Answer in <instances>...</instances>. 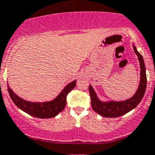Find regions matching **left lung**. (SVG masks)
Here are the masks:
<instances>
[{"instance_id":"left-lung-1","label":"left lung","mask_w":155,"mask_h":155,"mask_svg":"<svg viewBox=\"0 0 155 155\" xmlns=\"http://www.w3.org/2000/svg\"><path fill=\"white\" fill-rule=\"evenodd\" d=\"M133 49L139 58L141 70H140V82H139V88L132 97L124 101L102 102L97 97V94L93 90V87L91 85L89 86L92 108L96 112H97L98 114L104 117L115 118V117H119V116L126 114L139 104L145 94L146 88H147V74H146L145 64H144L143 56L139 53L135 46H133Z\"/></svg>"}]
</instances>
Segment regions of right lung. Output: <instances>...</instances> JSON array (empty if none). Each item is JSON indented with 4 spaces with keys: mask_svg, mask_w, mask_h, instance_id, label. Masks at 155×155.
<instances>
[{
    "mask_svg": "<svg viewBox=\"0 0 155 155\" xmlns=\"http://www.w3.org/2000/svg\"><path fill=\"white\" fill-rule=\"evenodd\" d=\"M76 86V81L66 85L57 97L51 101L35 103V102L27 101L22 98L19 97L16 94L8 85V91L12 101L17 106L18 108L25 112L31 116L37 118L47 119L52 118L57 116L65 108L66 104V97L72 89Z\"/></svg>",
    "mask_w": 155,
    "mask_h": 155,
    "instance_id": "right-lung-1",
    "label": "right lung"
}]
</instances>
